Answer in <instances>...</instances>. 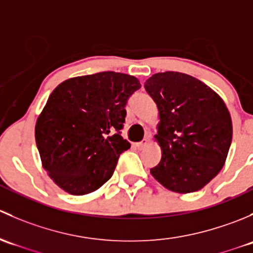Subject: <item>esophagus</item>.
Instances as JSON below:
<instances>
[{
    "label": "esophagus",
    "mask_w": 253,
    "mask_h": 253,
    "mask_svg": "<svg viewBox=\"0 0 253 253\" xmlns=\"http://www.w3.org/2000/svg\"><path fill=\"white\" fill-rule=\"evenodd\" d=\"M148 144V139H143L142 142H139V143H137L136 144V147L138 148V149H142V148H144L145 145Z\"/></svg>",
    "instance_id": "1"
}]
</instances>
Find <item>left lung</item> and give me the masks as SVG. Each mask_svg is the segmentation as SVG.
Returning a JSON list of instances; mask_svg holds the SVG:
<instances>
[{
    "instance_id": "left-lung-1",
    "label": "left lung",
    "mask_w": 253,
    "mask_h": 253,
    "mask_svg": "<svg viewBox=\"0 0 253 253\" xmlns=\"http://www.w3.org/2000/svg\"><path fill=\"white\" fill-rule=\"evenodd\" d=\"M144 88L160 120L154 138L162 159L150 174L172 192L201 190L228 157L233 124L225 103L203 82L180 72L155 73Z\"/></svg>"
}]
</instances>
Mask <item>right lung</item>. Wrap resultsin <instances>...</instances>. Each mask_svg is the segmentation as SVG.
Returning <instances> with one entry per match:
<instances>
[{"mask_svg":"<svg viewBox=\"0 0 253 253\" xmlns=\"http://www.w3.org/2000/svg\"><path fill=\"white\" fill-rule=\"evenodd\" d=\"M141 88L136 77L100 72L70 78L48 96L35 125L42 168L70 195L94 192L114 174L121 153L127 100Z\"/></svg>","mask_w":253,"mask_h":253,"instance_id":"right-lung-1","label":"right lung"}]
</instances>
